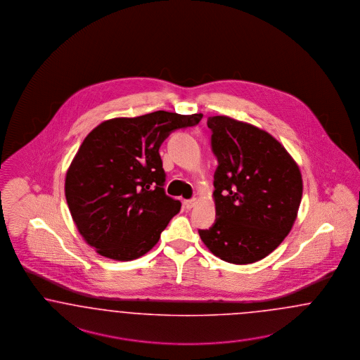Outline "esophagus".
Listing matches in <instances>:
<instances>
[{"label": "esophagus", "instance_id": "obj_1", "mask_svg": "<svg viewBox=\"0 0 360 360\" xmlns=\"http://www.w3.org/2000/svg\"><path fill=\"white\" fill-rule=\"evenodd\" d=\"M195 203H197V200H195V198H191V200H186V201L184 202V205H185V207H186L187 210L193 209V207L195 206Z\"/></svg>", "mask_w": 360, "mask_h": 360}]
</instances>
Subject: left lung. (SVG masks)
I'll return each instance as SVG.
<instances>
[{
	"instance_id": "obj_1",
	"label": "left lung",
	"mask_w": 360,
	"mask_h": 360,
	"mask_svg": "<svg viewBox=\"0 0 360 360\" xmlns=\"http://www.w3.org/2000/svg\"><path fill=\"white\" fill-rule=\"evenodd\" d=\"M216 221L200 237L226 262L252 264L292 229L302 202L299 166L274 136L228 116H210Z\"/></svg>"
}]
</instances>
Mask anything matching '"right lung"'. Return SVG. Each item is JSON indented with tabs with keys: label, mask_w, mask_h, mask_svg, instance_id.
I'll return each mask as SVG.
<instances>
[{
	"label": "right lung",
	"mask_w": 360,
	"mask_h": 360,
	"mask_svg": "<svg viewBox=\"0 0 360 360\" xmlns=\"http://www.w3.org/2000/svg\"><path fill=\"white\" fill-rule=\"evenodd\" d=\"M202 116L155 111L116 117L86 135L67 172L65 198L80 234L99 255L129 261L158 243L181 210L165 191L159 147Z\"/></svg>",
	"instance_id": "obj_1"
}]
</instances>
